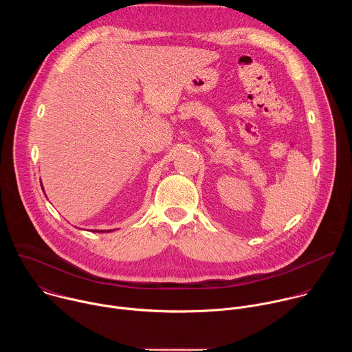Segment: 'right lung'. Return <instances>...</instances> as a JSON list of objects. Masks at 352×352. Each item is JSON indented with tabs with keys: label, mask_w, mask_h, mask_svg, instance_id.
Returning <instances> with one entry per match:
<instances>
[{
	"label": "right lung",
	"mask_w": 352,
	"mask_h": 352,
	"mask_svg": "<svg viewBox=\"0 0 352 352\" xmlns=\"http://www.w3.org/2000/svg\"><path fill=\"white\" fill-rule=\"evenodd\" d=\"M100 232H102V231H100Z\"/></svg>",
	"instance_id": "obj_1"
}]
</instances>
